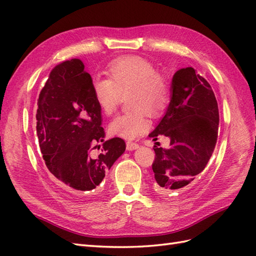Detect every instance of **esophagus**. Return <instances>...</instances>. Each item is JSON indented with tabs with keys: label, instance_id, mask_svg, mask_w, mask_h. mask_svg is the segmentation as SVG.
<instances>
[{
	"label": "esophagus",
	"instance_id": "1",
	"mask_svg": "<svg viewBox=\"0 0 256 256\" xmlns=\"http://www.w3.org/2000/svg\"><path fill=\"white\" fill-rule=\"evenodd\" d=\"M138 148H140V145L136 144V142H126V150H138Z\"/></svg>",
	"mask_w": 256,
	"mask_h": 256
}]
</instances>
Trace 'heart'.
Segmentation results:
<instances>
[{
	"mask_svg": "<svg viewBox=\"0 0 256 256\" xmlns=\"http://www.w3.org/2000/svg\"><path fill=\"white\" fill-rule=\"evenodd\" d=\"M110 78L94 77L92 96L106 114H112L120 104L122 94L130 90L128 104L134 110L114 118L109 126L112 135L124 140L138 138L148 128L147 111L159 116L167 109L171 90L168 80L152 62L130 56L118 58L109 64Z\"/></svg>",
	"mask_w": 256,
	"mask_h": 256,
	"instance_id": "obj_1",
	"label": "heart"
}]
</instances>
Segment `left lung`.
<instances>
[{"instance_id":"obj_1","label":"left lung","mask_w":256,"mask_h":256,"mask_svg":"<svg viewBox=\"0 0 256 256\" xmlns=\"http://www.w3.org/2000/svg\"><path fill=\"white\" fill-rule=\"evenodd\" d=\"M170 90L167 111L148 135L155 142L159 135L170 140L168 148H154L152 171L162 194L186 190L198 179L215 150L219 124L215 94L193 68L176 70Z\"/></svg>"}]
</instances>
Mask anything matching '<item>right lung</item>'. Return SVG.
Wrapping results in <instances>:
<instances>
[{"instance_id":"obj_1","label":"right lung","mask_w":256,"mask_h":256,"mask_svg":"<svg viewBox=\"0 0 256 256\" xmlns=\"http://www.w3.org/2000/svg\"><path fill=\"white\" fill-rule=\"evenodd\" d=\"M92 84L82 62L72 58L51 70L38 99L37 135L46 170L62 191L72 195L96 191L126 150L122 138L104 142ZM99 142L104 144L97 154Z\"/></svg>"}]
</instances>
